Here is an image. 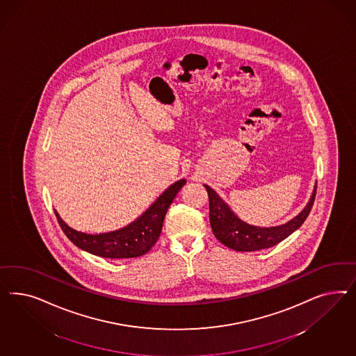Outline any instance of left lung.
<instances>
[{"label":"left lung","mask_w":356,"mask_h":356,"mask_svg":"<svg viewBox=\"0 0 356 356\" xmlns=\"http://www.w3.org/2000/svg\"><path fill=\"white\" fill-rule=\"evenodd\" d=\"M204 186L209 195V216L214 235L222 244L237 252H254L259 249L271 248L280 244L286 237L290 236L309 216L317 189L316 186L308 205L305 206L302 213L289 223L278 227L261 228L247 225L238 219L209 185Z\"/></svg>","instance_id":"left-lung-1"}]
</instances>
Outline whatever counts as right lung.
Instances as JSON below:
<instances>
[{
    "instance_id": "add662e5",
    "label": "right lung",
    "mask_w": 356,
    "mask_h": 356,
    "mask_svg": "<svg viewBox=\"0 0 356 356\" xmlns=\"http://www.w3.org/2000/svg\"><path fill=\"white\" fill-rule=\"evenodd\" d=\"M185 183V180H180L172 184L137 220L109 234L87 235L78 232L65 225L56 211L54 214L65 235L78 248L104 259H134L146 254L155 245L161 236L167 210Z\"/></svg>"
}]
</instances>
